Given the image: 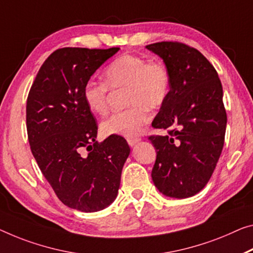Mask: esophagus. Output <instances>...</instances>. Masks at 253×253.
Masks as SVG:
<instances>
[{
  "instance_id": "obj_1",
  "label": "esophagus",
  "mask_w": 253,
  "mask_h": 253,
  "mask_svg": "<svg viewBox=\"0 0 253 253\" xmlns=\"http://www.w3.org/2000/svg\"><path fill=\"white\" fill-rule=\"evenodd\" d=\"M126 141H127V143H129V146H131V147H133L134 145H137L138 142H140L141 141V138H137V137H132V138H127L126 139Z\"/></svg>"
}]
</instances>
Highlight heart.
Segmentation results:
<instances>
[{
	"label": "heart",
	"instance_id": "1",
	"mask_svg": "<svg viewBox=\"0 0 253 253\" xmlns=\"http://www.w3.org/2000/svg\"><path fill=\"white\" fill-rule=\"evenodd\" d=\"M104 83L88 80L83 97L91 113L103 115L108 110V87L126 89V104L130 106L112 114L100 123L104 135L132 138L150 121L149 110H157L170 92V75L164 62L126 54L104 70Z\"/></svg>",
	"mask_w": 253,
	"mask_h": 253
}]
</instances>
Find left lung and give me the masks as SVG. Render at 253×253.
<instances>
[{
	"label": "left lung",
	"mask_w": 253,
	"mask_h": 253,
	"mask_svg": "<svg viewBox=\"0 0 253 253\" xmlns=\"http://www.w3.org/2000/svg\"><path fill=\"white\" fill-rule=\"evenodd\" d=\"M169 69L170 92L153 121L157 150L154 184L166 197H192L205 188L223 150L227 116L217 71L199 50L177 42L146 46Z\"/></svg>",
	"instance_id": "left-lung-1"
}]
</instances>
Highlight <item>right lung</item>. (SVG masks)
<instances>
[{"instance_id":"right-lung-1","label":"right lung","mask_w":253,"mask_h":253,"mask_svg":"<svg viewBox=\"0 0 253 253\" xmlns=\"http://www.w3.org/2000/svg\"><path fill=\"white\" fill-rule=\"evenodd\" d=\"M119 49H56L42 63L27 98L34 157L57 198L80 211H99L113 203L130 154L120 135L96 141L98 126L83 97L84 84Z\"/></svg>"}]
</instances>
